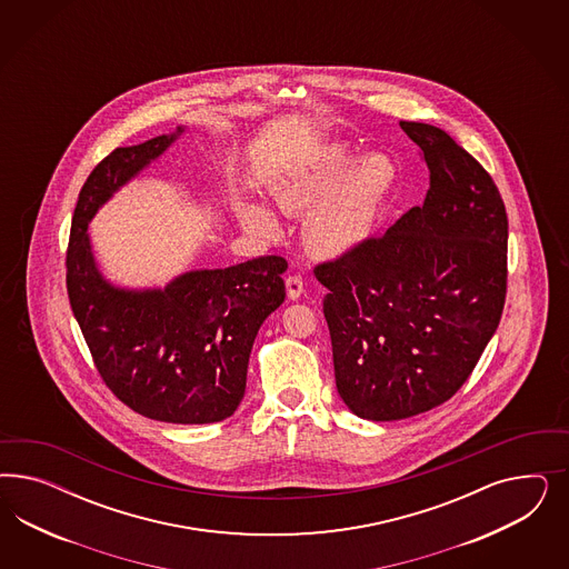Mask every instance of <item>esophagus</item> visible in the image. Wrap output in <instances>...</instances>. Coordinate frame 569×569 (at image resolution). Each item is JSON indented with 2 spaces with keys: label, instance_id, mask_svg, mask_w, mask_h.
<instances>
[{
  "label": "esophagus",
  "instance_id": "1",
  "mask_svg": "<svg viewBox=\"0 0 569 569\" xmlns=\"http://www.w3.org/2000/svg\"><path fill=\"white\" fill-rule=\"evenodd\" d=\"M286 290H288V298L290 300H298L302 292H305V281L300 276H288L286 279Z\"/></svg>",
  "mask_w": 569,
  "mask_h": 569
}]
</instances>
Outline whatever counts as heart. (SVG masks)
<instances>
[{
	"label": "heart",
	"mask_w": 569,
	"mask_h": 569,
	"mask_svg": "<svg viewBox=\"0 0 569 569\" xmlns=\"http://www.w3.org/2000/svg\"><path fill=\"white\" fill-rule=\"evenodd\" d=\"M395 179V167L386 156L359 158L333 143L279 183L276 200L288 214H309L305 238L310 250L333 259L371 238ZM241 223L262 236H277L281 229L276 214L264 207L243 208Z\"/></svg>",
	"instance_id": "1"
}]
</instances>
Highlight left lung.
Instances as JSON below:
<instances>
[{
	"mask_svg": "<svg viewBox=\"0 0 569 569\" xmlns=\"http://www.w3.org/2000/svg\"><path fill=\"white\" fill-rule=\"evenodd\" d=\"M430 169L423 207L319 262L336 386L362 419L426 413L457 395L499 328L509 223L499 188L447 131L400 121Z\"/></svg>",
	"mask_w": 569,
	"mask_h": 569,
	"instance_id": "8db88e82",
	"label": "left lung"
}]
</instances>
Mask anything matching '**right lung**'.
<instances>
[{"label":"right lung","mask_w":569,"mask_h":569,"mask_svg":"<svg viewBox=\"0 0 569 569\" xmlns=\"http://www.w3.org/2000/svg\"><path fill=\"white\" fill-rule=\"evenodd\" d=\"M181 131L117 148L89 172L70 224L67 292L114 397L156 421L214 423L240 407L254 338L286 298L288 260L269 254L131 292L100 276L87 238L96 210Z\"/></svg>","instance_id":"right-lung-1"}]
</instances>
